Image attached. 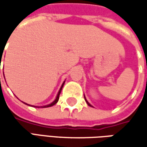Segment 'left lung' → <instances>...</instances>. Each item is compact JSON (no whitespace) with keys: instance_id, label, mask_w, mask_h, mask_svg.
I'll return each mask as SVG.
<instances>
[{"instance_id":"1","label":"left lung","mask_w":147,"mask_h":147,"mask_svg":"<svg viewBox=\"0 0 147 147\" xmlns=\"http://www.w3.org/2000/svg\"><path fill=\"white\" fill-rule=\"evenodd\" d=\"M84 98H85V97H84ZM85 100H86V102H87V103H88V105H89V106H92V105H91L89 104V103H88V100H86V98H85Z\"/></svg>"}]
</instances>
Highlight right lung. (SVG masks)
<instances>
[{
  "label": "right lung",
  "instance_id": "right-lung-1",
  "mask_svg": "<svg viewBox=\"0 0 147 147\" xmlns=\"http://www.w3.org/2000/svg\"><path fill=\"white\" fill-rule=\"evenodd\" d=\"M64 83H65V82H64ZM64 83L62 84V86H61V88H60V89H59V92H58V94H57V96H56V99L54 100L53 102L51 103V104L50 105H45V106H43V107H51V106H52V105H55L57 102H58V100H59V94H60V92H61V90H62V88H63V86H64ZM26 104V103H25ZM28 105V104H27Z\"/></svg>",
  "mask_w": 147,
  "mask_h": 147
}]
</instances>
